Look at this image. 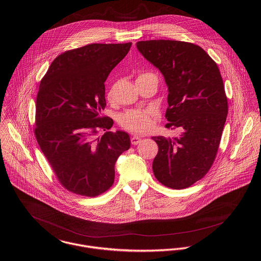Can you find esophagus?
Here are the masks:
<instances>
[{
    "mask_svg": "<svg viewBox=\"0 0 261 261\" xmlns=\"http://www.w3.org/2000/svg\"><path fill=\"white\" fill-rule=\"evenodd\" d=\"M140 141H141V138H140L139 136L133 135V136L131 137V143H132L133 145H137L138 143H140Z\"/></svg>",
    "mask_w": 261,
    "mask_h": 261,
    "instance_id": "1",
    "label": "esophagus"
}]
</instances>
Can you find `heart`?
<instances>
[{
  "instance_id": "obj_1",
  "label": "heart",
  "mask_w": 261,
  "mask_h": 261,
  "mask_svg": "<svg viewBox=\"0 0 261 261\" xmlns=\"http://www.w3.org/2000/svg\"><path fill=\"white\" fill-rule=\"evenodd\" d=\"M143 75H153L151 73H145ZM153 112L144 109H131L123 113L119 117L120 125L128 131L133 133H145L152 126Z\"/></svg>"
}]
</instances>
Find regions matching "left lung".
<instances>
[{
    "instance_id": "obj_1",
    "label": "left lung",
    "mask_w": 261,
    "mask_h": 261,
    "mask_svg": "<svg viewBox=\"0 0 261 261\" xmlns=\"http://www.w3.org/2000/svg\"><path fill=\"white\" fill-rule=\"evenodd\" d=\"M136 47L160 70L167 86L165 127L184 130L178 138L152 137L158 145L153 173L167 188H189L206 175L221 141L228 102L220 70L193 43L147 40Z\"/></svg>"
}]
</instances>
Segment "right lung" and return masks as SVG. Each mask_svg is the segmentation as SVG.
I'll return each instance as SVG.
<instances>
[{"label": "right lung", "mask_w": 261, "mask_h": 261, "mask_svg": "<svg viewBox=\"0 0 261 261\" xmlns=\"http://www.w3.org/2000/svg\"><path fill=\"white\" fill-rule=\"evenodd\" d=\"M132 43L89 44L58 55L40 82L36 99L37 142L60 184L69 192L96 197L115 179V163L131 145L125 131H109L101 118L105 82ZM99 129L106 133L100 138Z\"/></svg>", "instance_id": "1"}]
</instances>
